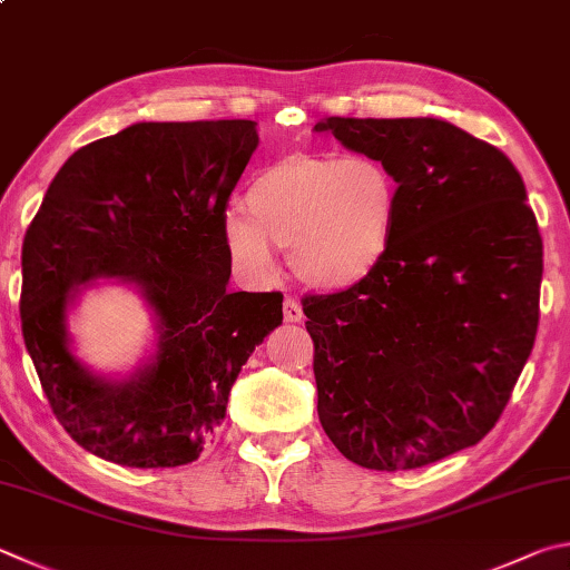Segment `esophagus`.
<instances>
[{
	"instance_id": "esophagus-1",
	"label": "esophagus",
	"mask_w": 570,
	"mask_h": 570,
	"mask_svg": "<svg viewBox=\"0 0 570 570\" xmlns=\"http://www.w3.org/2000/svg\"><path fill=\"white\" fill-rule=\"evenodd\" d=\"M284 318L288 321V324H298V321L304 318V308L296 302V298H286L284 302Z\"/></svg>"
}]
</instances>
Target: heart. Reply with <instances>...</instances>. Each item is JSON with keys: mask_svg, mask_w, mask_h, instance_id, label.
I'll return each instance as SVG.
<instances>
[{"mask_svg": "<svg viewBox=\"0 0 570 570\" xmlns=\"http://www.w3.org/2000/svg\"><path fill=\"white\" fill-rule=\"evenodd\" d=\"M401 186L371 154L294 151L266 164L246 189V206L222 214V239L236 274L266 284L276 249L304 284L344 292L384 264L399 224Z\"/></svg>", "mask_w": 570, "mask_h": 570, "instance_id": "1", "label": "heart"}]
</instances>
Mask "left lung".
Segmentation results:
<instances>
[{"instance_id": "obj_1", "label": "left lung", "mask_w": 570, "mask_h": 570, "mask_svg": "<svg viewBox=\"0 0 570 570\" xmlns=\"http://www.w3.org/2000/svg\"><path fill=\"white\" fill-rule=\"evenodd\" d=\"M314 131L386 161L401 186L384 264L346 292L304 298L321 426L374 471L475 446L538 328L543 242L521 174L436 117H326Z\"/></svg>"}]
</instances>
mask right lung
Listing matches in <instances>:
<instances>
[{
  "label": "right lung",
  "instance_id": "obj_1",
  "mask_svg": "<svg viewBox=\"0 0 570 570\" xmlns=\"http://www.w3.org/2000/svg\"><path fill=\"white\" fill-rule=\"evenodd\" d=\"M258 147L256 121H137L71 154L22 244V334L57 421L129 469L199 459L236 376L282 324L278 292H229L222 214ZM95 281L137 293L155 321L129 375L87 367L68 314Z\"/></svg>",
  "mask_w": 570,
  "mask_h": 570
}]
</instances>
